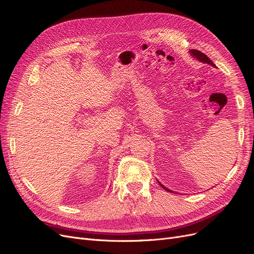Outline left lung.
Returning <instances> with one entry per match:
<instances>
[{"instance_id":"obj_1","label":"left lung","mask_w":254,"mask_h":254,"mask_svg":"<svg viewBox=\"0 0 254 254\" xmlns=\"http://www.w3.org/2000/svg\"><path fill=\"white\" fill-rule=\"evenodd\" d=\"M190 52V55L192 57H194L195 59H197L198 61L199 62H202V63H206V64H208V65H212L213 67H216L215 66V64L213 63V61L209 59L205 54H203V53H201L200 51H197V50H190L189 51ZM158 183H159V185L162 187V188L164 189V190H166V191H168V192H173V191H171V190H169L168 188H166V187H165L164 185H162L159 181H158Z\"/></svg>"}]
</instances>
